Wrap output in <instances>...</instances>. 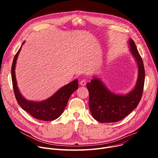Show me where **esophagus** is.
Wrapping results in <instances>:
<instances>
[{
    "instance_id": "1",
    "label": "esophagus",
    "mask_w": 158,
    "mask_h": 158,
    "mask_svg": "<svg viewBox=\"0 0 158 158\" xmlns=\"http://www.w3.org/2000/svg\"><path fill=\"white\" fill-rule=\"evenodd\" d=\"M79 84H80V85H82V86L85 85V84H86V81H85V79H82V80L79 82Z\"/></svg>"
}]
</instances>
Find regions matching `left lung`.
<instances>
[{
  "label": "left lung",
  "instance_id": "left-lung-1",
  "mask_svg": "<svg viewBox=\"0 0 158 158\" xmlns=\"http://www.w3.org/2000/svg\"><path fill=\"white\" fill-rule=\"evenodd\" d=\"M131 51L138 65V79L135 88L126 96L110 93L98 78L87 84L89 94V106L93 117L100 123L121 121L136 108L143 95L145 70L143 59L133 40L129 41Z\"/></svg>",
  "mask_w": 158,
  "mask_h": 158
}]
</instances>
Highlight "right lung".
Returning a JSON list of instances; mask_svg holds the SVG:
<instances>
[{
	"label": "right lung",
	"instance_id": "1",
	"mask_svg": "<svg viewBox=\"0 0 158 158\" xmlns=\"http://www.w3.org/2000/svg\"><path fill=\"white\" fill-rule=\"evenodd\" d=\"M20 49L21 47L14 56L11 68L13 89L16 100L22 109L28 112L33 118L44 121L55 120L62 114L71 95L77 89L78 80H74L63 86L52 96L44 101L37 102L27 101L22 97L19 91L15 76L16 60Z\"/></svg>",
	"mask_w": 158,
	"mask_h": 158
}]
</instances>
